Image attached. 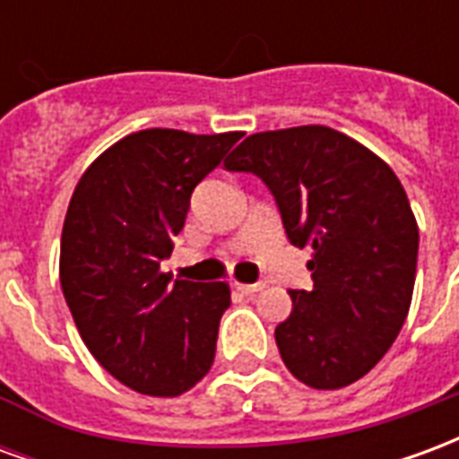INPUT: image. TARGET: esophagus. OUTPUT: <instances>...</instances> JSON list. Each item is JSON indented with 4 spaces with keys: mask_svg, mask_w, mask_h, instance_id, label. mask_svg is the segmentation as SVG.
I'll list each match as a JSON object with an SVG mask.
<instances>
[{
    "mask_svg": "<svg viewBox=\"0 0 459 459\" xmlns=\"http://www.w3.org/2000/svg\"><path fill=\"white\" fill-rule=\"evenodd\" d=\"M233 288L238 290V292H243V295H253V292L263 290V285H260V282H253V285H248V282H233Z\"/></svg>",
    "mask_w": 459,
    "mask_h": 459,
    "instance_id": "obj_1",
    "label": "esophagus"
}]
</instances>
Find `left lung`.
Returning <instances> with one entry per match:
<instances>
[{
	"label": "left lung",
	"mask_w": 459,
	"mask_h": 459,
	"mask_svg": "<svg viewBox=\"0 0 459 459\" xmlns=\"http://www.w3.org/2000/svg\"><path fill=\"white\" fill-rule=\"evenodd\" d=\"M265 181L292 246L312 248V290H290L275 327L290 374L309 388L354 384L391 349L411 307L418 223L394 169L325 125L255 132L223 161Z\"/></svg>",
	"instance_id": "1"
}]
</instances>
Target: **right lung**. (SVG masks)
<instances>
[{"label":"right lung","instance_id":"add662e5","mask_svg":"<svg viewBox=\"0 0 459 459\" xmlns=\"http://www.w3.org/2000/svg\"><path fill=\"white\" fill-rule=\"evenodd\" d=\"M243 132H132L78 181L61 233V288L85 346L108 374L144 395H181L209 374L226 282L161 273L194 186Z\"/></svg>","mask_w":459,"mask_h":459}]
</instances>
